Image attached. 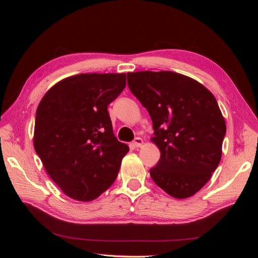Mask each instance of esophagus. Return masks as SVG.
Returning <instances> with one entry per match:
<instances>
[{"instance_id": "1", "label": "esophagus", "mask_w": 258, "mask_h": 258, "mask_svg": "<svg viewBox=\"0 0 258 258\" xmlns=\"http://www.w3.org/2000/svg\"><path fill=\"white\" fill-rule=\"evenodd\" d=\"M142 144H143V140H142L141 138H136V139L134 140V145H135L136 147L142 146Z\"/></svg>"}]
</instances>
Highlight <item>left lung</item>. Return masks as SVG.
I'll use <instances>...</instances> for the list:
<instances>
[{"label":"left lung","instance_id":"left-lung-1","mask_svg":"<svg viewBox=\"0 0 258 258\" xmlns=\"http://www.w3.org/2000/svg\"><path fill=\"white\" fill-rule=\"evenodd\" d=\"M130 91L150 114L160 159L150 172L170 196L188 198L204 187L222 157L226 124L205 86L171 71L128 73Z\"/></svg>","mask_w":258,"mask_h":258}]
</instances>
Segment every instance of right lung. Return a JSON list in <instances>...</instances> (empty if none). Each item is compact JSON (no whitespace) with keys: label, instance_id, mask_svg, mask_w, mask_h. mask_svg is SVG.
I'll use <instances>...</instances> for the list:
<instances>
[{"label":"right lung","instance_id":"obj_1","mask_svg":"<svg viewBox=\"0 0 258 258\" xmlns=\"http://www.w3.org/2000/svg\"><path fill=\"white\" fill-rule=\"evenodd\" d=\"M126 74H79L57 83L37 106L34 148L67 196L90 201L110 187L129 151L113 134L107 105Z\"/></svg>","mask_w":258,"mask_h":258}]
</instances>
